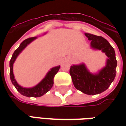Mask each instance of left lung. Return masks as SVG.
<instances>
[{"label": "left lung", "instance_id": "obj_1", "mask_svg": "<svg viewBox=\"0 0 126 126\" xmlns=\"http://www.w3.org/2000/svg\"><path fill=\"white\" fill-rule=\"evenodd\" d=\"M93 48L101 50L108 57L106 66L97 74H90L85 66H71L69 73L74 85L77 90L87 94H99L105 91L114 80L117 61L113 47L105 38L91 33H85Z\"/></svg>", "mask_w": 126, "mask_h": 126}]
</instances>
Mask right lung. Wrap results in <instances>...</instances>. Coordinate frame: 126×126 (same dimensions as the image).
<instances>
[{"mask_svg": "<svg viewBox=\"0 0 126 126\" xmlns=\"http://www.w3.org/2000/svg\"><path fill=\"white\" fill-rule=\"evenodd\" d=\"M36 38V37H32L22 42L20 46H19V47L14 52L12 58L10 61V80L12 81V83L14 85V86L15 87V88L17 90V91L19 93H21L24 96L29 97H41L42 95L46 94L47 92H48L53 85V83H54L53 79H54L55 76L58 72V71L60 68V66H55L51 69V70L47 74L46 77L41 80V82L32 88H22L17 83V81L15 79V76L13 74V64L17 56L19 55V54L27 47L28 44H29L31 42L35 40Z\"/></svg>", "mask_w": 126, "mask_h": 126, "instance_id": "add662e5", "label": "right lung"}]
</instances>
